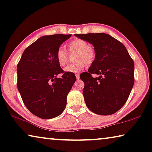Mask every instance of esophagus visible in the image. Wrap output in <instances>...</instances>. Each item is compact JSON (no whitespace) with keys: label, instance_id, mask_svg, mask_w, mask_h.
I'll list each match as a JSON object with an SVG mask.
<instances>
[{"label":"esophagus","instance_id":"1","mask_svg":"<svg viewBox=\"0 0 152 152\" xmlns=\"http://www.w3.org/2000/svg\"><path fill=\"white\" fill-rule=\"evenodd\" d=\"M76 78L77 80H78V79L80 78V75H79V74H78V73L76 74Z\"/></svg>","mask_w":152,"mask_h":152}]
</instances>
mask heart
Returning a JSON list of instances; mask_svg holds the SVG:
<instances>
[{
  "label": "heart",
  "instance_id": "obj_1",
  "mask_svg": "<svg viewBox=\"0 0 152 152\" xmlns=\"http://www.w3.org/2000/svg\"><path fill=\"white\" fill-rule=\"evenodd\" d=\"M67 48L69 53L76 52L74 59L76 61L69 64L64 68L65 72L69 73H78L85 68L87 65H91L94 63L96 58V51L89 43L82 39H74L67 44ZM69 53L63 46H59L56 52V58L61 66H64L67 63Z\"/></svg>",
  "mask_w": 152,
  "mask_h": 152
}]
</instances>
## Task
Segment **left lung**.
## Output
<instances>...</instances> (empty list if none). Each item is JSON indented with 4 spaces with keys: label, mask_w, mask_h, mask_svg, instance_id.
I'll return each mask as SVG.
<instances>
[{
    "label": "left lung",
    "mask_w": 152,
    "mask_h": 152,
    "mask_svg": "<svg viewBox=\"0 0 152 152\" xmlns=\"http://www.w3.org/2000/svg\"><path fill=\"white\" fill-rule=\"evenodd\" d=\"M94 46L96 58L80 75L87 108L98 115L114 114L125 104L134 83V64L126 48L106 33L76 34ZM92 74H98L94 78Z\"/></svg>",
    "instance_id": "1"
}]
</instances>
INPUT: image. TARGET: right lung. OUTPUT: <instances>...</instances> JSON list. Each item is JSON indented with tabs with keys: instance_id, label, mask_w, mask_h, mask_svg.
<instances>
[{
	"instance_id": "add662e5",
	"label": "right lung",
	"mask_w": 152,
	"mask_h": 152,
	"mask_svg": "<svg viewBox=\"0 0 152 152\" xmlns=\"http://www.w3.org/2000/svg\"><path fill=\"white\" fill-rule=\"evenodd\" d=\"M72 35L43 36L24 51L17 65V87L22 101L35 116L49 119L65 110L67 96L76 81L64 72L56 58L58 48ZM62 74L61 78L56 77Z\"/></svg>"
}]
</instances>
